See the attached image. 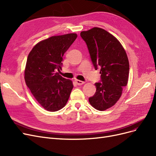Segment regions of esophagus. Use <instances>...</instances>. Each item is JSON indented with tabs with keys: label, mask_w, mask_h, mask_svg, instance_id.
<instances>
[{
	"label": "esophagus",
	"mask_w": 156,
	"mask_h": 156,
	"mask_svg": "<svg viewBox=\"0 0 156 156\" xmlns=\"http://www.w3.org/2000/svg\"><path fill=\"white\" fill-rule=\"evenodd\" d=\"M75 82H76V84H77V85H82V84H83V83H84V82L81 81V80H75Z\"/></svg>",
	"instance_id": "obj_1"
}]
</instances>
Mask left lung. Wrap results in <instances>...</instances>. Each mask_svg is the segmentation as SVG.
Wrapping results in <instances>:
<instances>
[{"instance_id":"8db88e82","label":"left lung","mask_w":156,"mask_h":156,"mask_svg":"<svg viewBox=\"0 0 156 156\" xmlns=\"http://www.w3.org/2000/svg\"><path fill=\"white\" fill-rule=\"evenodd\" d=\"M87 44L95 70L100 69V82L95 83L97 91L89 102L93 108L104 111L115 104L126 86L129 62L122 44L105 30L94 27L80 33Z\"/></svg>"}]
</instances>
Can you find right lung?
<instances>
[{
  "mask_svg": "<svg viewBox=\"0 0 156 156\" xmlns=\"http://www.w3.org/2000/svg\"><path fill=\"white\" fill-rule=\"evenodd\" d=\"M76 37V34L51 37L36 44L28 54L25 82L34 98L48 112L62 109L73 88L71 80L56 71L62 70L63 54Z\"/></svg>",
  "mask_w": 156,
  "mask_h": 156,
  "instance_id": "add662e5",
  "label": "right lung"
}]
</instances>
